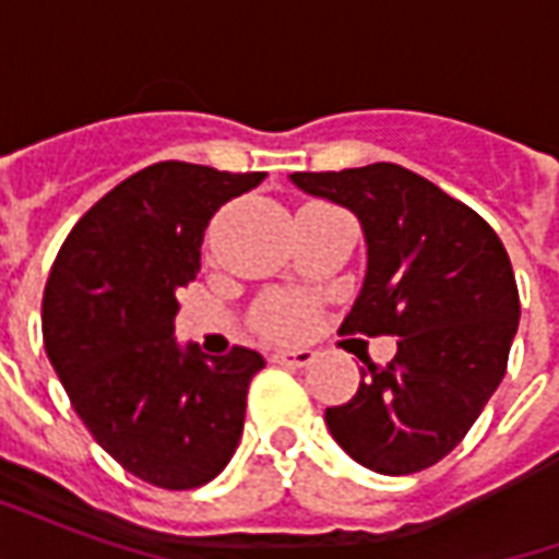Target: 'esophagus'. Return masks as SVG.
<instances>
[{
	"mask_svg": "<svg viewBox=\"0 0 559 559\" xmlns=\"http://www.w3.org/2000/svg\"><path fill=\"white\" fill-rule=\"evenodd\" d=\"M272 362L284 368H308L314 362V350H278L272 353Z\"/></svg>",
	"mask_w": 559,
	"mask_h": 559,
	"instance_id": "obj_1",
	"label": "esophagus"
}]
</instances>
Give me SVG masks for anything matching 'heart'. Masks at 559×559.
Listing matches in <instances>:
<instances>
[{"label":"heart","mask_w":559,"mask_h":559,"mask_svg":"<svg viewBox=\"0 0 559 559\" xmlns=\"http://www.w3.org/2000/svg\"><path fill=\"white\" fill-rule=\"evenodd\" d=\"M317 320V302L302 293H269L257 302L251 323L269 341L305 338Z\"/></svg>","instance_id":"1"}]
</instances>
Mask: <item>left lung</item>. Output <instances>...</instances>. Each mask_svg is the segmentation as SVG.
<instances>
[{
  "label": "left lung",
  "instance_id": "left-lung-1",
  "mask_svg": "<svg viewBox=\"0 0 559 559\" xmlns=\"http://www.w3.org/2000/svg\"><path fill=\"white\" fill-rule=\"evenodd\" d=\"M290 179L362 221L368 275L341 329L399 338L392 362H368L356 395L329 407V431L377 473L433 467L506 374L521 302L503 242L479 212L401 164Z\"/></svg>",
  "mask_w": 559,
  "mask_h": 559
}]
</instances>
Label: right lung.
<instances>
[{"instance_id":"right-lung-1","label":"right lung","mask_w":559,"mask_h":559,"mask_svg":"<svg viewBox=\"0 0 559 559\" xmlns=\"http://www.w3.org/2000/svg\"><path fill=\"white\" fill-rule=\"evenodd\" d=\"M263 179L158 160L74 224L44 287V350L71 407L107 455L167 491L227 467L266 365L248 347L203 356L173 341L176 293L200 272L209 221Z\"/></svg>"}]
</instances>
